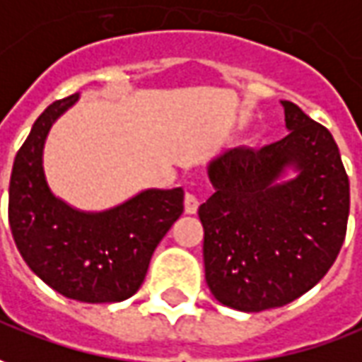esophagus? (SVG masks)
<instances>
[{
    "label": "esophagus",
    "mask_w": 362,
    "mask_h": 362,
    "mask_svg": "<svg viewBox=\"0 0 362 362\" xmlns=\"http://www.w3.org/2000/svg\"><path fill=\"white\" fill-rule=\"evenodd\" d=\"M197 209H199V199H197L195 193H187L185 195V213L187 214H195Z\"/></svg>",
    "instance_id": "esophagus-1"
}]
</instances>
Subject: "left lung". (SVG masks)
Returning <instances> with one entry per match:
<instances>
[{"label": "left lung", "mask_w": 362, "mask_h": 362, "mask_svg": "<svg viewBox=\"0 0 362 362\" xmlns=\"http://www.w3.org/2000/svg\"><path fill=\"white\" fill-rule=\"evenodd\" d=\"M281 106L290 134L213 159L214 193L199 206L209 290L223 305L248 313L310 291L347 234L349 177L335 139L293 102ZM288 166L296 177L280 182Z\"/></svg>", "instance_id": "left-lung-1"}]
</instances>
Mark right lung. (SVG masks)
Masks as SVG:
<instances>
[{"mask_svg":"<svg viewBox=\"0 0 362 362\" xmlns=\"http://www.w3.org/2000/svg\"><path fill=\"white\" fill-rule=\"evenodd\" d=\"M78 94L52 102L17 151L9 226L27 266L64 298L114 303L139 290L151 254L183 213V189H148L122 205L84 213L52 195L43 171L49 129Z\"/></svg>","mask_w":362,"mask_h":362,"instance_id":"add662e5","label":"right lung"}]
</instances>
